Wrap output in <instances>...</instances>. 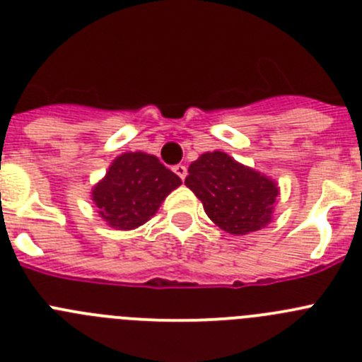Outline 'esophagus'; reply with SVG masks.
<instances>
[{
	"instance_id": "esophagus-1",
	"label": "esophagus",
	"mask_w": 362,
	"mask_h": 362,
	"mask_svg": "<svg viewBox=\"0 0 362 362\" xmlns=\"http://www.w3.org/2000/svg\"><path fill=\"white\" fill-rule=\"evenodd\" d=\"M173 171L178 175V177L182 178V180H184V178L187 177V168H185L184 164H177V165H175V168H173Z\"/></svg>"
}]
</instances>
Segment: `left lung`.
<instances>
[{
  "instance_id": "8db88e82",
  "label": "left lung",
  "mask_w": 362,
  "mask_h": 362,
  "mask_svg": "<svg viewBox=\"0 0 362 362\" xmlns=\"http://www.w3.org/2000/svg\"><path fill=\"white\" fill-rule=\"evenodd\" d=\"M185 185L221 230L245 235L272 221L279 187L272 178L223 151H207L189 165Z\"/></svg>"
}]
</instances>
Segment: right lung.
Here are the masks:
<instances>
[{
  "label": "right lung",
  "mask_w": 362,
  "mask_h": 362,
  "mask_svg": "<svg viewBox=\"0 0 362 362\" xmlns=\"http://www.w3.org/2000/svg\"><path fill=\"white\" fill-rule=\"evenodd\" d=\"M180 184V177L155 155L130 151L119 155L94 185L93 202L110 227L132 230L146 223Z\"/></svg>",
  "instance_id": "right-lung-1"
}]
</instances>
